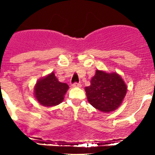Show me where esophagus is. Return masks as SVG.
Wrapping results in <instances>:
<instances>
[{
    "instance_id": "esophagus-1",
    "label": "esophagus",
    "mask_w": 155,
    "mask_h": 155,
    "mask_svg": "<svg viewBox=\"0 0 155 155\" xmlns=\"http://www.w3.org/2000/svg\"><path fill=\"white\" fill-rule=\"evenodd\" d=\"M72 86H73V87H75V88L80 87L81 84H80V83H79V82H74V83H73V84L72 85Z\"/></svg>"
}]
</instances>
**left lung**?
<instances>
[{"instance_id": "obj_1", "label": "left lung", "mask_w": 155, "mask_h": 155, "mask_svg": "<svg viewBox=\"0 0 155 155\" xmlns=\"http://www.w3.org/2000/svg\"><path fill=\"white\" fill-rule=\"evenodd\" d=\"M85 89L88 101L94 108L109 112L121 105L126 94L127 86L117 73L96 70L91 80V86Z\"/></svg>"}]
</instances>
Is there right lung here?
<instances>
[{
	"instance_id": "1",
	"label": "right lung",
	"mask_w": 155,
	"mask_h": 155,
	"mask_svg": "<svg viewBox=\"0 0 155 155\" xmlns=\"http://www.w3.org/2000/svg\"><path fill=\"white\" fill-rule=\"evenodd\" d=\"M69 89L66 83L60 82L52 73L40 79L35 86V96L44 106H54L63 102L64 95Z\"/></svg>"
}]
</instances>
